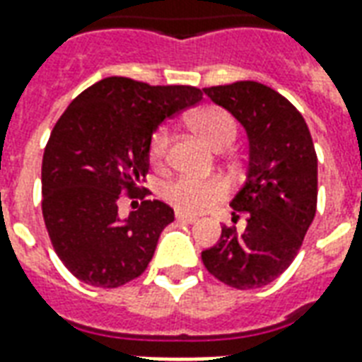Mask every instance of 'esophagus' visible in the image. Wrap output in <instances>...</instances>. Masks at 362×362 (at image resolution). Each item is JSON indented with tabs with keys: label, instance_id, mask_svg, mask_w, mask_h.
Masks as SVG:
<instances>
[{
	"label": "esophagus",
	"instance_id": "34e87169",
	"mask_svg": "<svg viewBox=\"0 0 362 362\" xmlns=\"http://www.w3.org/2000/svg\"><path fill=\"white\" fill-rule=\"evenodd\" d=\"M174 217H176V221H180V223H189V225L197 221V217H194V215H188V213H180V211H176Z\"/></svg>",
	"mask_w": 362,
	"mask_h": 362
}]
</instances>
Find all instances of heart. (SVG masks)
Returning a JSON list of instances; mask_svg holds the SVG:
<instances>
[{
    "mask_svg": "<svg viewBox=\"0 0 362 362\" xmlns=\"http://www.w3.org/2000/svg\"><path fill=\"white\" fill-rule=\"evenodd\" d=\"M188 126L199 137L211 145L213 149H225L235 141L236 127L235 118L219 106H202L188 116ZM170 153V132L168 127H158L151 135L149 160L155 168H165ZM227 194V186L221 178H196V176H182L178 180L166 184L163 188V197L174 209L180 213H199L209 205L217 204Z\"/></svg>",
    "mask_w": 362,
    "mask_h": 362,
    "instance_id": "obj_1",
    "label": "heart"
}]
</instances>
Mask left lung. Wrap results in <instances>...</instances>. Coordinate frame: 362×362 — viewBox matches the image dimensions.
Instances as JSON below:
<instances>
[{
	"mask_svg": "<svg viewBox=\"0 0 362 362\" xmlns=\"http://www.w3.org/2000/svg\"><path fill=\"white\" fill-rule=\"evenodd\" d=\"M204 93L235 116L248 137V168L230 202L246 228L223 227L202 252L207 272L235 288H259L295 259L316 215L318 158L303 114L258 81H236Z\"/></svg>",
	"mask_w": 362,
	"mask_h": 362,
	"instance_id": "left-lung-1",
	"label": "left lung"
}]
</instances>
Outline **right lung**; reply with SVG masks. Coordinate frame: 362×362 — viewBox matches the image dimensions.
<instances>
[{"label": "right lung", "mask_w": 362, "mask_h": 362, "mask_svg": "<svg viewBox=\"0 0 362 362\" xmlns=\"http://www.w3.org/2000/svg\"><path fill=\"white\" fill-rule=\"evenodd\" d=\"M202 96L188 85L106 77L56 122L42 158V215L54 250L77 279L114 288L147 269L173 207L145 199L119 217L118 197L145 180L157 127Z\"/></svg>", "instance_id": "1"}]
</instances>
